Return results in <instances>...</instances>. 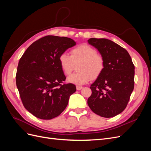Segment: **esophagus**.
<instances>
[{"label": "esophagus", "mask_w": 151, "mask_h": 151, "mask_svg": "<svg viewBox=\"0 0 151 151\" xmlns=\"http://www.w3.org/2000/svg\"><path fill=\"white\" fill-rule=\"evenodd\" d=\"M83 88V87L80 86H76L77 90H81V89H82Z\"/></svg>", "instance_id": "1"}]
</instances>
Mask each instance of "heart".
<instances>
[{"mask_svg":"<svg viewBox=\"0 0 151 151\" xmlns=\"http://www.w3.org/2000/svg\"><path fill=\"white\" fill-rule=\"evenodd\" d=\"M71 55L62 53L58 57L61 69L65 76H69L76 65L79 72L70 76L68 81L76 84H84L101 76L105 68V60L97 50L88 45H80L70 51Z\"/></svg>","mask_w":151,"mask_h":151,"instance_id":"obj_1","label":"heart"}]
</instances>
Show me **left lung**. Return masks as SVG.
I'll use <instances>...</instances> for the list:
<instances>
[{"label": "left lung", "instance_id": "1", "mask_svg": "<svg viewBox=\"0 0 151 151\" xmlns=\"http://www.w3.org/2000/svg\"><path fill=\"white\" fill-rule=\"evenodd\" d=\"M89 44L104 57L105 68L91 84L88 104L94 113L111 118L126 108L134 88L135 66L127 50L105 38H90Z\"/></svg>", "mask_w": 151, "mask_h": 151}]
</instances>
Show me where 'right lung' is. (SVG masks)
<instances>
[{
	"instance_id": "right-lung-1",
	"label": "right lung",
	"mask_w": 151,
	"mask_h": 151,
	"mask_svg": "<svg viewBox=\"0 0 151 151\" xmlns=\"http://www.w3.org/2000/svg\"><path fill=\"white\" fill-rule=\"evenodd\" d=\"M76 45L64 36L48 35L32 43L21 57L16 76L22 104L42 120L60 115L76 87L66 79L58 62L59 55Z\"/></svg>"
}]
</instances>
